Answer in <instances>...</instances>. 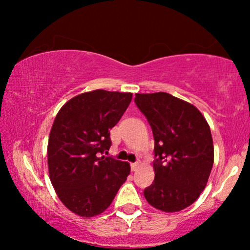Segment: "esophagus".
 Instances as JSON below:
<instances>
[{
	"label": "esophagus",
	"instance_id": "esophagus-1",
	"mask_svg": "<svg viewBox=\"0 0 250 250\" xmlns=\"http://www.w3.org/2000/svg\"><path fill=\"white\" fill-rule=\"evenodd\" d=\"M139 167H140V163H139V162L131 164V168H132L133 172H136V170H138Z\"/></svg>",
	"mask_w": 250,
	"mask_h": 250
}]
</instances>
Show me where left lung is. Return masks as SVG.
<instances>
[{"instance_id":"left-lung-1","label":"left lung","mask_w":250,"mask_h":250,"mask_svg":"<svg viewBox=\"0 0 250 250\" xmlns=\"http://www.w3.org/2000/svg\"><path fill=\"white\" fill-rule=\"evenodd\" d=\"M134 101L155 139V180L143 192L146 199L165 213L182 210L198 199L210 175L209 125L193 104L165 92L136 93Z\"/></svg>"}]
</instances>
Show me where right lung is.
Wrapping results in <instances>:
<instances>
[{"label":"right lung","instance_id":"obj_1","mask_svg":"<svg viewBox=\"0 0 250 250\" xmlns=\"http://www.w3.org/2000/svg\"><path fill=\"white\" fill-rule=\"evenodd\" d=\"M132 93L94 90L67 101L56 116L47 143L51 183L64 206L82 217L104 213L129 175V164L104 156L110 129Z\"/></svg>","mask_w":250,"mask_h":250}]
</instances>
